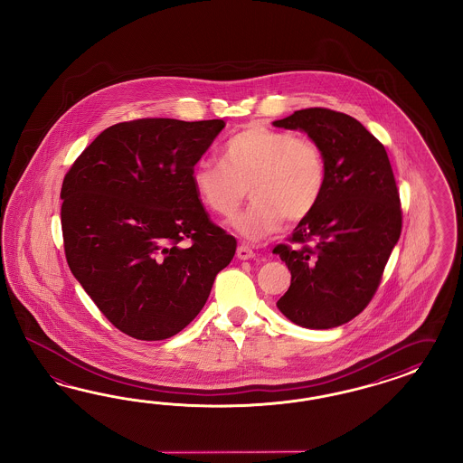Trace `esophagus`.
Segmentation results:
<instances>
[{
  "instance_id": "1",
  "label": "esophagus",
  "mask_w": 463,
  "mask_h": 463,
  "mask_svg": "<svg viewBox=\"0 0 463 463\" xmlns=\"http://www.w3.org/2000/svg\"><path fill=\"white\" fill-rule=\"evenodd\" d=\"M236 256H238L239 260H251V258H254V251H252L248 244H241Z\"/></svg>"
}]
</instances>
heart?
Listing matches in <instances>:
<instances>
[{"label": "heart", "mask_w": 463, "mask_h": 463, "mask_svg": "<svg viewBox=\"0 0 463 463\" xmlns=\"http://www.w3.org/2000/svg\"><path fill=\"white\" fill-rule=\"evenodd\" d=\"M192 183L203 205L225 219L250 190L252 203L232 227L242 238L260 241L275 234L283 219L298 222L312 213L323 196L326 163L314 140L250 126L227 140L222 161H200Z\"/></svg>", "instance_id": "1"}]
</instances>
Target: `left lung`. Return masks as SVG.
I'll list each match as a JSON object with an SVG mask.
<instances>
[{"instance_id":"1","label":"left lung","mask_w":463,"mask_h":463,"mask_svg":"<svg viewBox=\"0 0 463 463\" xmlns=\"http://www.w3.org/2000/svg\"><path fill=\"white\" fill-rule=\"evenodd\" d=\"M273 126L306 132L326 163L323 196L290 238L302 246L273 250L292 275L277 307L297 326L331 329L368 306L401 236L392 166L385 147L346 113L306 109Z\"/></svg>"}]
</instances>
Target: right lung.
I'll return each mask as SVG.
<instances>
[{
	"mask_svg": "<svg viewBox=\"0 0 463 463\" xmlns=\"http://www.w3.org/2000/svg\"><path fill=\"white\" fill-rule=\"evenodd\" d=\"M224 127L176 118L115 124L64 176L68 265L101 314L130 337L178 335L234 258L236 239L212 222L192 183Z\"/></svg>",
	"mask_w": 463,
	"mask_h": 463,
	"instance_id": "right-lung-1",
	"label": "right lung"
}]
</instances>
